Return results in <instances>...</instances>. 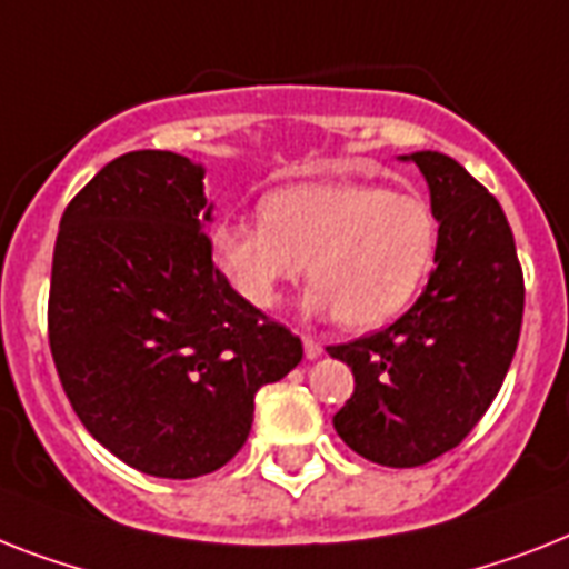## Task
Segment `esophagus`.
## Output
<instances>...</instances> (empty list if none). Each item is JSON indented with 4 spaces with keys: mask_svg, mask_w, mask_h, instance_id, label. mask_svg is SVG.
<instances>
[{
    "mask_svg": "<svg viewBox=\"0 0 569 569\" xmlns=\"http://www.w3.org/2000/svg\"><path fill=\"white\" fill-rule=\"evenodd\" d=\"M305 358L308 360H313V358H319V355H322V342H317L313 340V337H305Z\"/></svg>",
    "mask_w": 569,
    "mask_h": 569,
    "instance_id": "esophagus-1",
    "label": "esophagus"
}]
</instances>
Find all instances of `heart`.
I'll return each instance as SVG.
<instances>
[{
    "label": "heart",
    "mask_w": 569,
    "mask_h": 569,
    "mask_svg": "<svg viewBox=\"0 0 569 569\" xmlns=\"http://www.w3.org/2000/svg\"><path fill=\"white\" fill-rule=\"evenodd\" d=\"M439 250L433 206L416 191L363 182H296L261 200V218L220 220L211 256L234 293L273 308L308 267L305 308L378 328L419 296Z\"/></svg>",
    "instance_id": "1"
}]
</instances>
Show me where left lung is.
Listing matches in <instances>:
<instances>
[{
    "label": "left lung",
    "mask_w": 569,
    "mask_h": 569,
    "mask_svg": "<svg viewBox=\"0 0 569 569\" xmlns=\"http://www.w3.org/2000/svg\"><path fill=\"white\" fill-rule=\"evenodd\" d=\"M401 159H412L430 186L439 220L433 273L392 326L328 346L355 375L335 430L387 468L430 462L471 433L503 387L523 322V270L500 203L445 153Z\"/></svg>",
    "instance_id": "left-lung-1"
}]
</instances>
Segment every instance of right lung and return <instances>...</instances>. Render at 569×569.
Masks as SVG:
<instances>
[{"label": "right lung", "instance_id": "right-lung-1", "mask_svg": "<svg viewBox=\"0 0 569 569\" xmlns=\"http://www.w3.org/2000/svg\"><path fill=\"white\" fill-rule=\"evenodd\" d=\"M203 166L171 150L107 162L60 218L49 346L89 433L136 471L191 480L243 448L256 392L302 340L211 261Z\"/></svg>", "mask_w": 569, "mask_h": 569}]
</instances>
